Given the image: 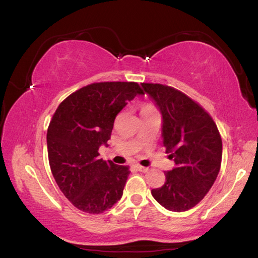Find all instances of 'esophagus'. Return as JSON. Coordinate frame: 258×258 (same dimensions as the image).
Here are the masks:
<instances>
[{
    "label": "esophagus",
    "instance_id": "obj_1",
    "mask_svg": "<svg viewBox=\"0 0 258 258\" xmlns=\"http://www.w3.org/2000/svg\"><path fill=\"white\" fill-rule=\"evenodd\" d=\"M136 169H137L138 171H141V172H147V171L150 170L148 168H145V166H142V165H139V164L136 165Z\"/></svg>",
    "mask_w": 258,
    "mask_h": 258
}]
</instances>
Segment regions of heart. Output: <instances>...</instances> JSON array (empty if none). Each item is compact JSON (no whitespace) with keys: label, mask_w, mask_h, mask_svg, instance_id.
I'll return each mask as SVG.
<instances>
[{"label":"heart","mask_w":258,"mask_h":258,"mask_svg":"<svg viewBox=\"0 0 258 258\" xmlns=\"http://www.w3.org/2000/svg\"><path fill=\"white\" fill-rule=\"evenodd\" d=\"M146 107H148V106H146Z\"/></svg>","instance_id":"obj_1"}]
</instances>
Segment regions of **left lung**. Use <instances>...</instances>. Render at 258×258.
<instances>
[{
  "label": "left lung",
  "instance_id": "1",
  "mask_svg": "<svg viewBox=\"0 0 258 258\" xmlns=\"http://www.w3.org/2000/svg\"><path fill=\"white\" fill-rule=\"evenodd\" d=\"M162 114V138L174 168L162 187L152 189L157 203L172 212L197 205L213 186L222 160V139L215 122L187 95L169 86L142 84Z\"/></svg>",
  "mask_w": 258,
  "mask_h": 258
}]
</instances>
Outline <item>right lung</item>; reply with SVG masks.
<instances>
[{
    "instance_id": "add662e5",
    "label": "right lung",
    "mask_w": 258,
    "mask_h": 258,
    "mask_svg": "<svg viewBox=\"0 0 258 258\" xmlns=\"http://www.w3.org/2000/svg\"><path fill=\"white\" fill-rule=\"evenodd\" d=\"M144 95L137 83H97L72 93L49 122V166L60 190L72 205L99 214L120 201L129 166L98 157L108 146L114 119L128 102Z\"/></svg>"
}]
</instances>
